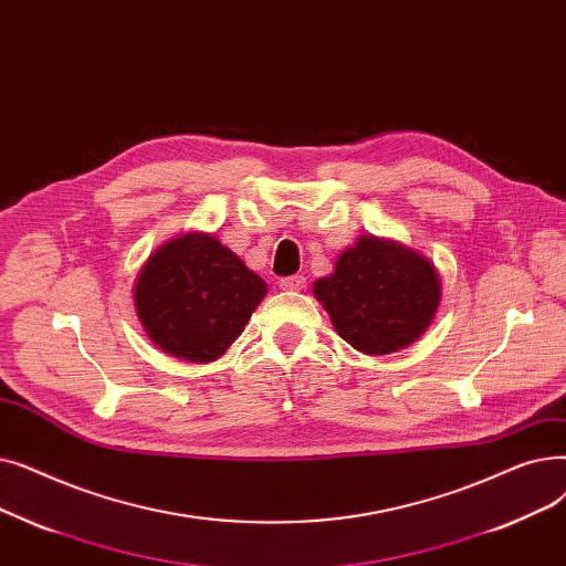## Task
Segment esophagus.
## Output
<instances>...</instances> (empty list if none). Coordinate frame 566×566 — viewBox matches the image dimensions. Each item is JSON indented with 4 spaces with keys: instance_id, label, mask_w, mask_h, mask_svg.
<instances>
[{
    "instance_id": "1",
    "label": "esophagus",
    "mask_w": 566,
    "mask_h": 566,
    "mask_svg": "<svg viewBox=\"0 0 566 566\" xmlns=\"http://www.w3.org/2000/svg\"><path fill=\"white\" fill-rule=\"evenodd\" d=\"M279 287H281V290H290V292H294V290H304V287H306V279H304L302 274L283 276V279L279 281Z\"/></svg>"
}]
</instances>
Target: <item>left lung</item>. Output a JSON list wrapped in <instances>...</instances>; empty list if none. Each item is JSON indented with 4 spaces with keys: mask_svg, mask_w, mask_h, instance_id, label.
Wrapping results in <instances>:
<instances>
[{
    "mask_svg": "<svg viewBox=\"0 0 566 566\" xmlns=\"http://www.w3.org/2000/svg\"><path fill=\"white\" fill-rule=\"evenodd\" d=\"M313 294L343 340L359 353L389 355L417 340L440 304V279L423 255L394 241L361 237L340 253Z\"/></svg>",
    "mask_w": 566,
    "mask_h": 566,
    "instance_id": "1",
    "label": "left lung"
}]
</instances>
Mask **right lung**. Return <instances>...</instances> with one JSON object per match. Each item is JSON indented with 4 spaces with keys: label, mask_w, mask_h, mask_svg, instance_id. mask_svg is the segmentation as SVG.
Listing matches in <instances>:
<instances>
[{
    "label": "right lung",
    "mask_w": 566,
    "mask_h": 566,
    "mask_svg": "<svg viewBox=\"0 0 566 566\" xmlns=\"http://www.w3.org/2000/svg\"><path fill=\"white\" fill-rule=\"evenodd\" d=\"M266 283L219 239L184 234L158 249L136 283L147 336L168 355L205 364L244 332Z\"/></svg>",
    "instance_id": "obj_1"
}]
</instances>
